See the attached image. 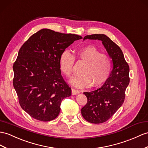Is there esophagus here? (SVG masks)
<instances>
[{"label": "esophagus", "mask_w": 148, "mask_h": 148, "mask_svg": "<svg viewBox=\"0 0 148 148\" xmlns=\"http://www.w3.org/2000/svg\"><path fill=\"white\" fill-rule=\"evenodd\" d=\"M80 92H81V90H79L72 89V94H73V95H76V94L80 93Z\"/></svg>", "instance_id": "esophagus-1"}]
</instances>
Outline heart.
I'll return each mask as SVG.
<instances>
[{"label": "heart", "mask_w": 148, "mask_h": 148, "mask_svg": "<svg viewBox=\"0 0 148 148\" xmlns=\"http://www.w3.org/2000/svg\"><path fill=\"white\" fill-rule=\"evenodd\" d=\"M75 59L85 62L79 76L71 79V83L77 88L91 85L97 87L107 81L112 70V60L109 57L101 53L94 46L89 45L78 50L75 55L67 50L62 52L59 58V69L67 77L73 75Z\"/></svg>", "instance_id": "b5f03b06"}]
</instances>
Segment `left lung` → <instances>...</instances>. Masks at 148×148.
<instances>
[{
	"label": "left lung",
	"mask_w": 148,
	"mask_h": 148,
	"mask_svg": "<svg viewBox=\"0 0 148 148\" xmlns=\"http://www.w3.org/2000/svg\"><path fill=\"white\" fill-rule=\"evenodd\" d=\"M87 39L101 40L113 62L110 76L103 86L93 91L84 92L88 101L81 109L82 116L89 123L99 124L110 119L123 105L130 81V67L121 48L108 36L92 34L84 37Z\"/></svg>",
	"instance_id": "8db88e82"
}]
</instances>
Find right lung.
<instances>
[{
	"mask_svg": "<svg viewBox=\"0 0 148 148\" xmlns=\"http://www.w3.org/2000/svg\"><path fill=\"white\" fill-rule=\"evenodd\" d=\"M82 37L43 29L22 45L13 65V86L18 103L33 118L56 119L60 104L71 95V88L59 69L62 52Z\"/></svg>",
	"mask_w": 148,
	"mask_h": 148,
	"instance_id": "add662e5",
	"label": "right lung"
}]
</instances>
